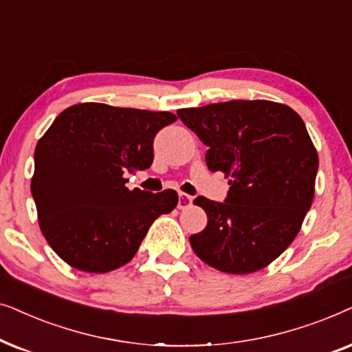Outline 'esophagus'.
<instances>
[{
	"label": "esophagus",
	"mask_w": 352,
	"mask_h": 352,
	"mask_svg": "<svg viewBox=\"0 0 352 352\" xmlns=\"http://www.w3.org/2000/svg\"><path fill=\"white\" fill-rule=\"evenodd\" d=\"M193 204V196L186 193H179V209H188Z\"/></svg>",
	"instance_id": "34e87169"
}]
</instances>
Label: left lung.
Returning <instances> with one entry per match:
<instances>
[{"label": "left lung", "instance_id": "obj_1", "mask_svg": "<svg viewBox=\"0 0 352 352\" xmlns=\"http://www.w3.org/2000/svg\"><path fill=\"white\" fill-rule=\"evenodd\" d=\"M208 146L209 170L228 179L223 203L198 196L208 214L190 236L196 256L225 274L264 269L292 245L311 209L317 149L292 107L233 100L177 111Z\"/></svg>", "mask_w": 352, "mask_h": 352}]
</instances>
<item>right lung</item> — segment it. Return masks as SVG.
<instances>
[{"instance_id":"add662e5","label":"right lung","mask_w":352,"mask_h":352,"mask_svg":"<svg viewBox=\"0 0 352 352\" xmlns=\"http://www.w3.org/2000/svg\"><path fill=\"white\" fill-rule=\"evenodd\" d=\"M172 112L70 106L35 148L32 196L41 233L74 269L106 274L137 254L151 223L179 203L173 190H129L127 173L151 167L156 133Z\"/></svg>"}]
</instances>
